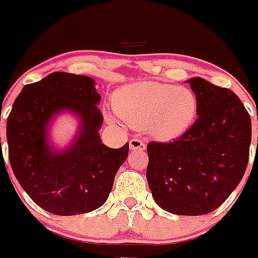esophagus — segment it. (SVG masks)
I'll return each instance as SVG.
<instances>
[{
	"instance_id": "obj_1",
	"label": "esophagus",
	"mask_w": 258,
	"mask_h": 258,
	"mask_svg": "<svg viewBox=\"0 0 258 258\" xmlns=\"http://www.w3.org/2000/svg\"><path fill=\"white\" fill-rule=\"evenodd\" d=\"M130 149L131 150H138V151H145L146 150V143L141 139H137L134 138L130 141Z\"/></svg>"
}]
</instances>
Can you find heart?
Returning <instances> with one entry per match:
<instances>
[{"instance_id":"heart-1","label":"heart","mask_w":258,"mask_h":258,"mask_svg":"<svg viewBox=\"0 0 258 258\" xmlns=\"http://www.w3.org/2000/svg\"><path fill=\"white\" fill-rule=\"evenodd\" d=\"M113 107L133 128L146 130L159 141H171L194 123L198 99L187 87L145 82L121 88Z\"/></svg>"}]
</instances>
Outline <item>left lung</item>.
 <instances>
[{"label": "left lung", "mask_w": 258, "mask_h": 258, "mask_svg": "<svg viewBox=\"0 0 258 258\" xmlns=\"http://www.w3.org/2000/svg\"><path fill=\"white\" fill-rule=\"evenodd\" d=\"M187 83L198 99V119L175 141L150 142L146 176L163 210L202 216L220 208L242 179L252 123L233 91L201 78Z\"/></svg>", "instance_id": "1"}]
</instances>
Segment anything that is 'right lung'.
<instances>
[{
  "label": "right lung",
  "instance_id": "obj_1",
  "mask_svg": "<svg viewBox=\"0 0 258 258\" xmlns=\"http://www.w3.org/2000/svg\"><path fill=\"white\" fill-rule=\"evenodd\" d=\"M99 101L93 79L54 72L24 87L8 116L12 170L34 204L52 214L75 216L100 208L128 157V143L120 149L101 143ZM62 109L78 113L82 131L70 150L56 153L46 143V125Z\"/></svg>",
  "mask_w": 258,
  "mask_h": 258
}]
</instances>
